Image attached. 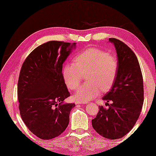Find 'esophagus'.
Wrapping results in <instances>:
<instances>
[{"instance_id": "obj_1", "label": "esophagus", "mask_w": 156, "mask_h": 156, "mask_svg": "<svg viewBox=\"0 0 156 156\" xmlns=\"http://www.w3.org/2000/svg\"><path fill=\"white\" fill-rule=\"evenodd\" d=\"M76 104H88V101H76Z\"/></svg>"}]
</instances>
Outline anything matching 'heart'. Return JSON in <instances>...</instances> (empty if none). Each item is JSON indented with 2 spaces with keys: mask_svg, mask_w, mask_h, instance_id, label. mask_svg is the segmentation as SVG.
<instances>
[{
  "mask_svg": "<svg viewBox=\"0 0 156 156\" xmlns=\"http://www.w3.org/2000/svg\"><path fill=\"white\" fill-rule=\"evenodd\" d=\"M75 63L63 66V80L70 90H76L83 75L87 73V82L81 85L75 95L76 100L88 101L108 91L113 86L118 73V60L115 55L96 48L81 51L74 58Z\"/></svg>",
  "mask_w": 156,
  "mask_h": 156,
  "instance_id": "1",
  "label": "heart"
}]
</instances>
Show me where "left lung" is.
<instances>
[{"mask_svg": "<svg viewBox=\"0 0 156 156\" xmlns=\"http://www.w3.org/2000/svg\"><path fill=\"white\" fill-rule=\"evenodd\" d=\"M109 41L116 49L118 73L111 90L102 99L106 104L112 103L108 108L99 106L92 125L101 136L116 140L126 136L138 119L144 102V86L138 60L133 50L115 38H110Z\"/></svg>", "mask_w": 156, "mask_h": 156, "instance_id": "8db88e82", "label": "left lung"}]
</instances>
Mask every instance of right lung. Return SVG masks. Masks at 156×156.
<instances>
[{
    "mask_svg": "<svg viewBox=\"0 0 156 156\" xmlns=\"http://www.w3.org/2000/svg\"><path fill=\"white\" fill-rule=\"evenodd\" d=\"M76 43L51 41L39 45L23 63L18 81V99L23 121L33 134L51 140L62 133L75 103L62 75L63 63Z\"/></svg>",
    "mask_w": 156,
    "mask_h": 156,
    "instance_id": "1",
    "label": "right lung"
}]
</instances>
